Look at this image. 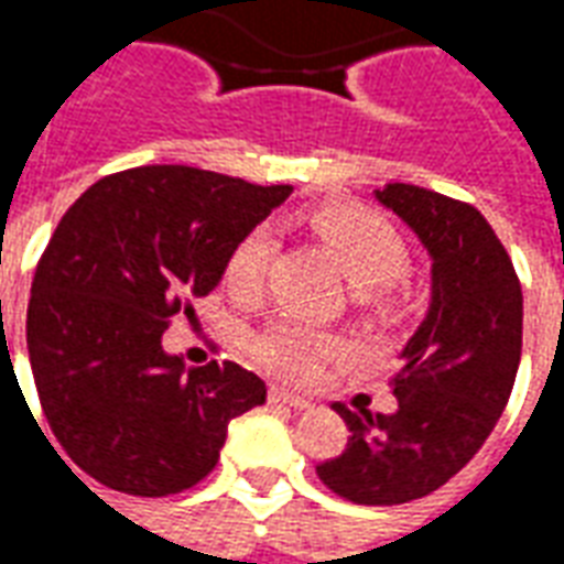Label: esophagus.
<instances>
[{
  "mask_svg": "<svg viewBox=\"0 0 564 564\" xmlns=\"http://www.w3.org/2000/svg\"><path fill=\"white\" fill-rule=\"evenodd\" d=\"M269 399L274 404H286V408H295V411H305V408H311V402H307V399H302V395H295V392H290V390H283V387H271Z\"/></svg>",
  "mask_w": 564,
  "mask_h": 564,
  "instance_id": "esophagus-1",
  "label": "esophagus"
}]
</instances>
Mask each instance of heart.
<instances>
[{
  "mask_svg": "<svg viewBox=\"0 0 564 564\" xmlns=\"http://www.w3.org/2000/svg\"><path fill=\"white\" fill-rule=\"evenodd\" d=\"M307 223L338 257L347 281L356 286V302L378 317H395L404 307L408 245L390 217L359 202H326L311 210ZM271 253L274 232L265 223L235 241L223 262V286L232 299L253 302L262 293ZM347 354L350 347L344 338L302 319H274L250 338L253 362L286 383H314L323 368Z\"/></svg>",
  "mask_w": 564,
  "mask_h": 564,
  "instance_id": "obj_1",
  "label": "heart"
}]
</instances>
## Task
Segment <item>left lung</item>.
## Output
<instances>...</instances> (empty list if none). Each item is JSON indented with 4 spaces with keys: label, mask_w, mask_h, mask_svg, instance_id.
<instances>
[{
    "label": "left lung",
    "mask_w": 564,
    "mask_h": 564,
    "mask_svg": "<svg viewBox=\"0 0 564 564\" xmlns=\"http://www.w3.org/2000/svg\"><path fill=\"white\" fill-rule=\"evenodd\" d=\"M375 196L429 250L432 305L390 380L399 411L335 402L350 437L341 456L319 462L317 477L354 505H404L459 474L496 429L520 368L522 290L474 205L414 184H387Z\"/></svg>",
    "instance_id": "obj_1"
}]
</instances>
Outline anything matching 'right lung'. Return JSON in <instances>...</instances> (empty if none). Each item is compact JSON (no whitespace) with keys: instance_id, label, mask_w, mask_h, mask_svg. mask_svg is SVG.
I'll return each instance as SVG.
<instances>
[{"instance_id":"obj_1","label":"right lung","mask_w":564,"mask_h":564,"mask_svg":"<svg viewBox=\"0 0 564 564\" xmlns=\"http://www.w3.org/2000/svg\"><path fill=\"white\" fill-rule=\"evenodd\" d=\"M290 193L139 165L96 181L63 214L35 265L26 347L47 425L93 480L141 498L184 492L217 465L235 416L265 402L253 371L184 368L162 332L193 317L235 241Z\"/></svg>"}]
</instances>
